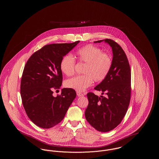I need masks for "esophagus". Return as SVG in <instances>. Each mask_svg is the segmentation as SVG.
<instances>
[{"label":"esophagus","mask_w":159,"mask_h":159,"mask_svg":"<svg viewBox=\"0 0 159 159\" xmlns=\"http://www.w3.org/2000/svg\"><path fill=\"white\" fill-rule=\"evenodd\" d=\"M77 95L78 97H82V96H83V93H81V92H77Z\"/></svg>","instance_id":"obj_1"}]
</instances>
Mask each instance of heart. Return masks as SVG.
<instances>
[{"mask_svg":"<svg viewBox=\"0 0 159 159\" xmlns=\"http://www.w3.org/2000/svg\"><path fill=\"white\" fill-rule=\"evenodd\" d=\"M76 56L80 62L85 64L81 76L68 79L65 86L77 92H83L90 86L93 80L96 82L103 81L109 74L113 64L110 55L103 52L96 46H84L79 49ZM76 61L71 55H65L61 61V71L67 76H72L75 71Z\"/></svg>","mask_w":159,"mask_h":159,"instance_id":"obj_1","label":"heart"}]
</instances>
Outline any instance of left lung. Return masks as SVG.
<instances>
[{
	"mask_svg": "<svg viewBox=\"0 0 159 159\" xmlns=\"http://www.w3.org/2000/svg\"><path fill=\"white\" fill-rule=\"evenodd\" d=\"M103 41L111 47L113 64L107 77L94 89L105 96L99 97L89 92V104L84 114L92 127L107 132L117 127L127 112L130 99L131 72L128 58L121 46L108 39L94 43Z\"/></svg>",
	"mask_w": 159,
	"mask_h": 159,
	"instance_id": "left-lung-1",
	"label": "left lung"
}]
</instances>
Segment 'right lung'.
Masks as SVG:
<instances>
[{
  "label": "right lung",
  "instance_id": "obj_1",
  "mask_svg": "<svg viewBox=\"0 0 159 159\" xmlns=\"http://www.w3.org/2000/svg\"><path fill=\"white\" fill-rule=\"evenodd\" d=\"M79 42L44 46L26 62L21 80L22 102L29 118L40 128H51L60 123L76 98L73 89H62L57 97L52 90L60 88L62 82L61 61Z\"/></svg>",
  "mask_w": 159,
  "mask_h": 159
}]
</instances>
